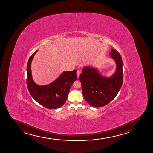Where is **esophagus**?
Here are the masks:
<instances>
[{"mask_svg":"<svg viewBox=\"0 0 153 153\" xmlns=\"http://www.w3.org/2000/svg\"><path fill=\"white\" fill-rule=\"evenodd\" d=\"M80 71H79V70H78V71H77V78H79V75H80Z\"/></svg>","mask_w":153,"mask_h":153,"instance_id":"1","label":"esophagus"}]
</instances>
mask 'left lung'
<instances>
[{"instance_id": "left-lung-1", "label": "left lung", "mask_w": 153, "mask_h": 153, "mask_svg": "<svg viewBox=\"0 0 153 153\" xmlns=\"http://www.w3.org/2000/svg\"><path fill=\"white\" fill-rule=\"evenodd\" d=\"M116 63L115 72L110 77L100 74L96 68L84 66L79 77L84 98L93 107L108 104L117 95L123 82L122 60L117 50L112 49L109 54Z\"/></svg>"}]
</instances>
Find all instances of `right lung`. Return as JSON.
Wrapping results in <instances>:
<instances>
[{
  "instance_id": "obj_1",
  "label": "right lung",
  "mask_w": 153,
  "mask_h": 153,
  "mask_svg": "<svg viewBox=\"0 0 153 153\" xmlns=\"http://www.w3.org/2000/svg\"><path fill=\"white\" fill-rule=\"evenodd\" d=\"M37 51L30 57L27 66V84L29 93L36 101L45 108H60L66 101L73 82L77 79L76 70L63 72L56 80L48 85H38L33 79L31 73V63Z\"/></svg>"
}]
</instances>
